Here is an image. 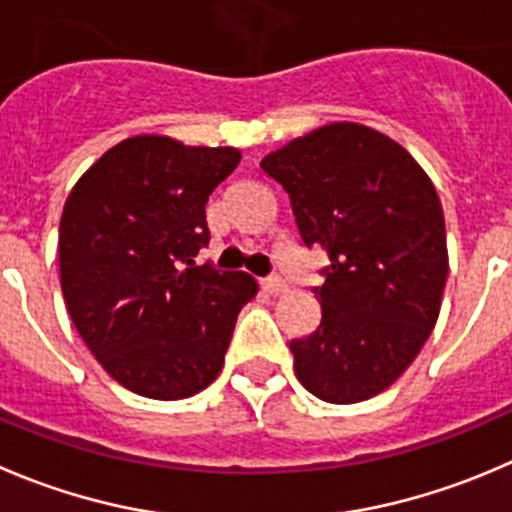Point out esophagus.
<instances>
[{
    "mask_svg": "<svg viewBox=\"0 0 512 512\" xmlns=\"http://www.w3.org/2000/svg\"><path fill=\"white\" fill-rule=\"evenodd\" d=\"M264 289L269 291V294H274V296H279V294H284L286 289H289V284H286L284 279H281V276H266L264 279Z\"/></svg>",
    "mask_w": 512,
    "mask_h": 512,
    "instance_id": "34e87169",
    "label": "esophagus"
}]
</instances>
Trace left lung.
Instances as JSON below:
<instances>
[{"mask_svg": "<svg viewBox=\"0 0 512 512\" xmlns=\"http://www.w3.org/2000/svg\"><path fill=\"white\" fill-rule=\"evenodd\" d=\"M289 193L304 246L329 266L321 324L289 344L299 382L332 405L384 392L435 329L447 281L445 218L432 180L387 135L332 123L261 160Z\"/></svg>", "mask_w": 512, "mask_h": 512, "instance_id": "left-lung-1", "label": "left lung"}]
</instances>
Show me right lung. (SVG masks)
Wrapping results in <instances>:
<instances>
[{
  "mask_svg": "<svg viewBox=\"0 0 512 512\" xmlns=\"http://www.w3.org/2000/svg\"><path fill=\"white\" fill-rule=\"evenodd\" d=\"M236 148H188L138 135L107 150L72 188L60 221L67 311L115 382L186 399L218 377L238 311L259 286L196 264L211 241L208 196Z\"/></svg>",
  "mask_w": 512,
  "mask_h": 512,
  "instance_id": "1",
  "label": "right lung"
}]
</instances>
